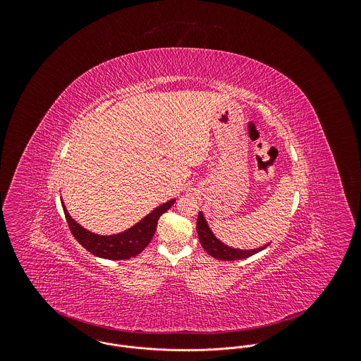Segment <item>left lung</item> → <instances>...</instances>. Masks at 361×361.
Returning <instances> with one entry per match:
<instances>
[{
  "label": "left lung",
  "instance_id": "8db88e82",
  "mask_svg": "<svg viewBox=\"0 0 361 361\" xmlns=\"http://www.w3.org/2000/svg\"><path fill=\"white\" fill-rule=\"evenodd\" d=\"M197 235H199V240H200V244L202 247L204 248V251L217 258V259H221V261H234V259H243V258H248L259 251H262L264 248H267L269 244H265L259 248H254V250H240V248H233V247H228L224 243H221L214 234L213 231L210 230L204 216L202 212H199V216H197Z\"/></svg>",
  "mask_w": 361,
  "mask_h": 361
}]
</instances>
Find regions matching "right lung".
Masks as SVG:
<instances>
[{
  "label": "right lung",
  "instance_id": "right-lung-1",
  "mask_svg": "<svg viewBox=\"0 0 361 361\" xmlns=\"http://www.w3.org/2000/svg\"><path fill=\"white\" fill-rule=\"evenodd\" d=\"M173 203H175V199H171L169 202L154 209L149 214H147L133 227L127 228L123 233L111 234V235H100L89 231L87 228L80 226L75 219H72L63 200H62V207H63L66 221L69 224L72 234L89 252L100 258L120 261V259L133 258L144 251V248L151 243L155 234L159 217L166 210H169Z\"/></svg>",
  "mask_w": 361,
  "mask_h": 361
}]
</instances>
